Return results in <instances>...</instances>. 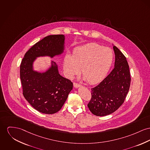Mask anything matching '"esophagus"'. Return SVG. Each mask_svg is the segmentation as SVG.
I'll return each instance as SVG.
<instances>
[{
  "label": "esophagus",
  "mask_w": 150,
  "mask_h": 150,
  "mask_svg": "<svg viewBox=\"0 0 150 150\" xmlns=\"http://www.w3.org/2000/svg\"><path fill=\"white\" fill-rule=\"evenodd\" d=\"M73 86H74V88H79V87H80V86H81V85H80V84L78 83H76V82H74L73 83Z\"/></svg>",
  "instance_id": "34e87169"
}]
</instances>
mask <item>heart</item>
I'll return each mask as SVG.
<instances>
[{
    "instance_id": "b5f03b06",
    "label": "heart",
    "mask_w": 150,
    "mask_h": 150,
    "mask_svg": "<svg viewBox=\"0 0 150 150\" xmlns=\"http://www.w3.org/2000/svg\"><path fill=\"white\" fill-rule=\"evenodd\" d=\"M113 60L112 50L93 42L76 48L71 57L67 55L63 66L68 77L72 78L81 70L82 74L87 82L94 84L105 77Z\"/></svg>"
}]
</instances>
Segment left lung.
<instances>
[{"instance_id": "obj_1", "label": "left lung", "mask_w": 150, "mask_h": 150, "mask_svg": "<svg viewBox=\"0 0 150 150\" xmlns=\"http://www.w3.org/2000/svg\"><path fill=\"white\" fill-rule=\"evenodd\" d=\"M115 67L110 74L94 88L88 106L97 116L109 115L123 104L130 89L131 77L126 57L115 46Z\"/></svg>"}]
</instances>
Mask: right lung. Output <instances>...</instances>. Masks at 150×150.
<instances>
[{"instance_id":"right-lung-1","label":"right lung","mask_w":150,"mask_h":150,"mask_svg":"<svg viewBox=\"0 0 150 150\" xmlns=\"http://www.w3.org/2000/svg\"><path fill=\"white\" fill-rule=\"evenodd\" d=\"M64 40L63 35L45 37L25 53L20 64L23 94L34 109L44 114H54L61 109L73 89V83L60 75L57 66L52 65L41 74L32 70V64L36 57H52L61 54Z\"/></svg>"}]
</instances>
